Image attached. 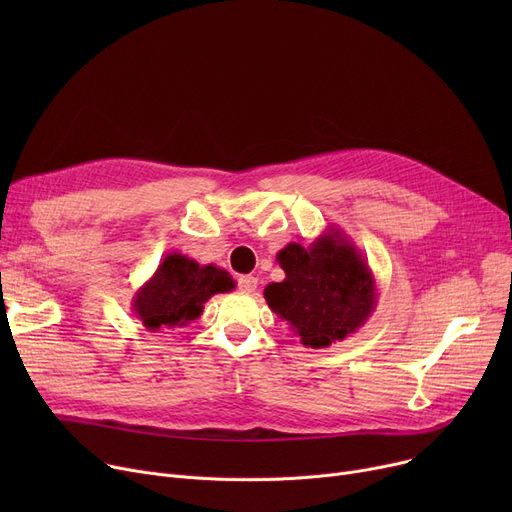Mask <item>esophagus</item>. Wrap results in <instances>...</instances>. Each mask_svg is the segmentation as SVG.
<instances>
[{"mask_svg":"<svg viewBox=\"0 0 512 512\" xmlns=\"http://www.w3.org/2000/svg\"><path fill=\"white\" fill-rule=\"evenodd\" d=\"M238 290L240 292H247V294L255 292L257 290V278H253V276H240L238 278Z\"/></svg>","mask_w":512,"mask_h":512,"instance_id":"obj_1","label":"esophagus"}]
</instances>
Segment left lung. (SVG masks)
<instances>
[{
	"instance_id": "obj_1",
	"label": "left lung",
	"mask_w": 512,
	"mask_h": 512,
	"mask_svg": "<svg viewBox=\"0 0 512 512\" xmlns=\"http://www.w3.org/2000/svg\"><path fill=\"white\" fill-rule=\"evenodd\" d=\"M276 259L286 278L267 284L263 297L305 346L328 348L355 334L378 305L367 259L338 228L309 247L290 242Z\"/></svg>"
}]
</instances>
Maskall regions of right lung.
Listing matches in <instances>:
<instances>
[{
  "mask_svg": "<svg viewBox=\"0 0 512 512\" xmlns=\"http://www.w3.org/2000/svg\"><path fill=\"white\" fill-rule=\"evenodd\" d=\"M234 286L236 282L222 267L170 253L134 292L132 313L147 332L184 328L203 313V305L213 294L230 292Z\"/></svg>",
  "mask_w": 512,
  "mask_h": 512,
  "instance_id": "right-lung-1",
  "label": "right lung"
}]
</instances>
